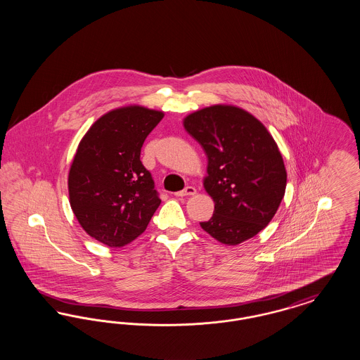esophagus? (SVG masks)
<instances>
[{
    "label": "esophagus",
    "mask_w": 360,
    "mask_h": 360,
    "mask_svg": "<svg viewBox=\"0 0 360 360\" xmlns=\"http://www.w3.org/2000/svg\"><path fill=\"white\" fill-rule=\"evenodd\" d=\"M195 193H197L195 188H193V186H186L184 190L176 191V193H175V195H176V197H186V195H194Z\"/></svg>",
    "instance_id": "esophagus-1"
}]
</instances>
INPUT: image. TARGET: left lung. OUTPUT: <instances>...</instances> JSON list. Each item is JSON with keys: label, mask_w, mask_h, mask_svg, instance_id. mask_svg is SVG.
I'll return each mask as SVG.
<instances>
[{"label": "left lung", "mask_w": 360, "mask_h": 360, "mask_svg": "<svg viewBox=\"0 0 360 360\" xmlns=\"http://www.w3.org/2000/svg\"><path fill=\"white\" fill-rule=\"evenodd\" d=\"M184 127L207 158L202 184L214 212L201 228L225 245L254 238L273 220L286 190L274 137L254 115L228 103L190 113Z\"/></svg>", "instance_id": "8db88e82"}]
</instances>
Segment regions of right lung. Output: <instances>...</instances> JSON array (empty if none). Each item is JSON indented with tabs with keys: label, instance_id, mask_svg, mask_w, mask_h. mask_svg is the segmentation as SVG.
<instances>
[{
	"label": "right lung",
	"instance_id": "right-lung-1",
	"mask_svg": "<svg viewBox=\"0 0 360 360\" xmlns=\"http://www.w3.org/2000/svg\"><path fill=\"white\" fill-rule=\"evenodd\" d=\"M162 110L127 105L106 112L81 139L70 166V206L86 233L108 247L129 244L147 228L160 200L140 160Z\"/></svg>",
	"mask_w": 360,
	"mask_h": 360
}]
</instances>
